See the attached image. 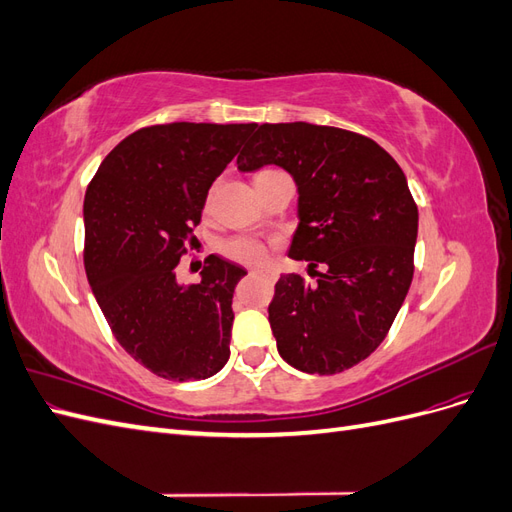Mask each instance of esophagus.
<instances>
[{
	"instance_id": "34e87169",
	"label": "esophagus",
	"mask_w": 512,
	"mask_h": 512,
	"mask_svg": "<svg viewBox=\"0 0 512 512\" xmlns=\"http://www.w3.org/2000/svg\"><path fill=\"white\" fill-rule=\"evenodd\" d=\"M250 275H269V273H265V271H250Z\"/></svg>"
}]
</instances>
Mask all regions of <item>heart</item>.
Returning a JSON list of instances; mask_svg holds the SVG:
<instances>
[{"instance_id": "heart-1", "label": "heart", "mask_w": 512, "mask_h": 512, "mask_svg": "<svg viewBox=\"0 0 512 512\" xmlns=\"http://www.w3.org/2000/svg\"><path fill=\"white\" fill-rule=\"evenodd\" d=\"M262 173H273V168H265L260 170L258 175ZM211 203V194L207 196V205ZM222 254L230 260L239 262V265H262L265 262V256H267V247L262 245L258 239H252V237H235L230 239L222 245Z\"/></svg>"}]
</instances>
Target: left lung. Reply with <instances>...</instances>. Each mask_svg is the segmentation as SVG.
Masks as SVG:
<instances>
[{"label": "left lung", "instance_id": "left-lung-1", "mask_svg": "<svg viewBox=\"0 0 512 512\" xmlns=\"http://www.w3.org/2000/svg\"><path fill=\"white\" fill-rule=\"evenodd\" d=\"M241 173L282 166L299 190L288 256L318 275H282L269 322L282 359L331 376L365 361L389 333L414 275L418 209L404 170L371 138L316 123H262ZM318 264L324 272H316Z\"/></svg>", "mask_w": 512, "mask_h": 512}]
</instances>
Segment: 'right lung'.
<instances>
[{"instance_id":"add662e5","label":"right lung","mask_w":512,"mask_h":512,"mask_svg":"<svg viewBox=\"0 0 512 512\" xmlns=\"http://www.w3.org/2000/svg\"><path fill=\"white\" fill-rule=\"evenodd\" d=\"M256 123L175 121L136 130L85 194V273L121 348L164 380H205L230 356L232 292L245 269L209 256L198 284L177 265L211 183Z\"/></svg>"}]
</instances>
